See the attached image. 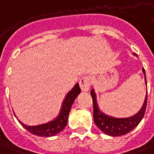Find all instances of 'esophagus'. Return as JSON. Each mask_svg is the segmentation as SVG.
<instances>
[{
  "label": "esophagus",
  "mask_w": 154,
  "mask_h": 154,
  "mask_svg": "<svg viewBox=\"0 0 154 154\" xmlns=\"http://www.w3.org/2000/svg\"><path fill=\"white\" fill-rule=\"evenodd\" d=\"M91 84H92V82H91V78L89 77H83L79 82L81 89L83 92L89 91V89L91 88Z\"/></svg>",
  "instance_id": "obj_1"
}]
</instances>
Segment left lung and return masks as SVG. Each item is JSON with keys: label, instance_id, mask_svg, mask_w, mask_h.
I'll return each instance as SVG.
<instances>
[{"label": "left lung", "instance_id": "8db88e82", "mask_svg": "<svg viewBox=\"0 0 154 154\" xmlns=\"http://www.w3.org/2000/svg\"><path fill=\"white\" fill-rule=\"evenodd\" d=\"M134 56L137 55L134 53ZM143 72L144 74L145 83L147 85L146 82V75H145L144 69H143ZM91 96L92 97L93 102V119L95 124L102 132L112 136V137H118V136H122L124 134H127L132 130L134 129L138 123L141 122L144 116L145 110L147 107V101H148V92L146 93L144 103L143 104V107L135 115H133L129 118H118L110 117L108 115H106L101 112L98 108V105L97 103V95H96L94 89L91 91Z\"/></svg>", "mask_w": 154, "mask_h": 154}]
</instances>
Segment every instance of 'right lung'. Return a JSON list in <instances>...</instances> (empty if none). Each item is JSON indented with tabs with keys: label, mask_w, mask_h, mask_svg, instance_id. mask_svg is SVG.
Wrapping results in <instances>:
<instances>
[{
	"label": "right lung",
	"mask_w": 154,
	"mask_h": 154,
	"mask_svg": "<svg viewBox=\"0 0 154 154\" xmlns=\"http://www.w3.org/2000/svg\"><path fill=\"white\" fill-rule=\"evenodd\" d=\"M80 92L81 89L79 88V84L77 83L74 86V88L66 94V97L62 103V108L60 110V113L57 116V118H56L50 122L35 126L26 125L20 121L19 122L22 125L23 128H25L28 132L34 135L39 136V137L55 136L56 134H57L64 129V128L66 126L70 110L75 101V98Z\"/></svg>",
	"instance_id": "right-lung-1"
}]
</instances>
